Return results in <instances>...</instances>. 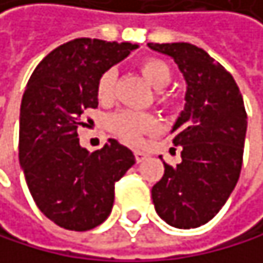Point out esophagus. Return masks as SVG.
Wrapping results in <instances>:
<instances>
[{"instance_id": "esophagus-1", "label": "esophagus", "mask_w": 263, "mask_h": 263, "mask_svg": "<svg viewBox=\"0 0 263 263\" xmlns=\"http://www.w3.org/2000/svg\"><path fill=\"white\" fill-rule=\"evenodd\" d=\"M134 155H136V161H137V163H142V161L145 160V158H147V153H143V152H140V150H136Z\"/></svg>"}]
</instances>
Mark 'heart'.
<instances>
[{
  "label": "heart",
  "mask_w": 263,
  "mask_h": 263,
  "mask_svg": "<svg viewBox=\"0 0 263 263\" xmlns=\"http://www.w3.org/2000/svg\"><path fill=\"white\" fill-rule=\"evenodd\" d=\"M139 68L143 74V78L155 89H164L171 83V78H172L171 68L161 59H155V57L145 59L140 62ZM115 78H116L115 70H107L100 77L97 83V96L100 100L105 102L113 96ZM107 127L124 142L139 143L143 134L152 133L156 127V120L152 115H147V113L121 110L108 116Z\"/></svg>",
  "instance_id": "heart-1"
}]
</instances>
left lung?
<instances>
[{
  "label": "left lung",
  "instance_id": "8db88e82",
  "mask_svg": "<svg viewBox=\"0 0 263 263\" xmlns=\"http://www.w3.org/2000/svg\"><path fill=\"white\" fill-rule=\"evenodd\" d=\"M148 47L174 60L186 84L183 110L171 129L182 161L177 166L163 161L164 174L153 185L152 199L171 227L196 229L222 209L239 179L248 127L243 96L232 74L201 47L190 43H148Z\"/></svg>",
  "mask_w": 263,
  "mask_h": 263
}]
</instances>
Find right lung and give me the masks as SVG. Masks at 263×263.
<instances>
[{
  "instance_id": "obj_1",
  "label": "right lung",
  "mask_w": 263,
  "mask_h": 263,
  "mask_svg": "<svg viewBox=\"0 0 263 263\" xmlns=\"http://www.w3.org/2000/svg\"><path fill=\"white\" fill-rule=\"evenodd\" d=\"M137 44L78 38L47 54L28 80L20 105L18 161L44 216L62 229L86 232L105 220L115 183L136 163L110 139L89 153L80 145L81 115L97 108V83Z\"/></svg>"
}]
</instances>
